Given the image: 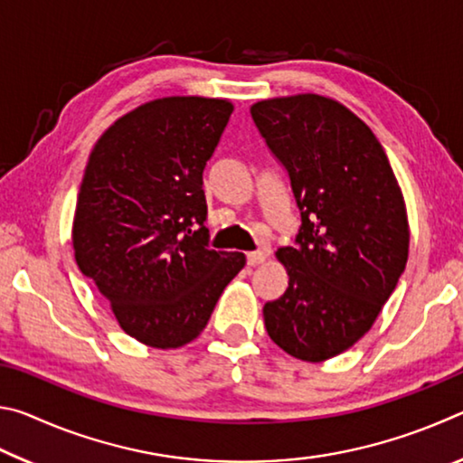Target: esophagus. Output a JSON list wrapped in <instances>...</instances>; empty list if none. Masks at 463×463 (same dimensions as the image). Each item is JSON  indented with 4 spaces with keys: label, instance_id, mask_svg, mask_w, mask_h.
Here are the masks:
<instances>
[{
    "label": "esophagus",
    "instance_id": "1",
    "mask_svg": "<svg viewBox=\"0 0 463 463\" xmlns=\"http://www.w3.org/2000/svg\"><path fill=\"white\" fill-rule=\"evenodd\" d=\"M265 250H250V253H247V265H250V268H255V265H260L265 261Z\"/></svg>",
    "mask_w": 463,
    "mask_h": 463
}]
</instances>
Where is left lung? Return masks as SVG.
<instances>
[{"instance_id":"8db88e82","label":"left lung","mask_w":463,"mask_h":463,"mask_svg":"<svg viewBox=\"0 0 463 463\" xmlns=\"http://www.w3.org/2000/svg\"><path fill=\"white\" fill-rule=\"evenodd\" d=\"M286 169L300 229L278 249L288 289L263 307L271 341L323 362L370 331L409 260V222L378 138L336 101L304 93L250 108Z\"/></svg>"}]
</instances>
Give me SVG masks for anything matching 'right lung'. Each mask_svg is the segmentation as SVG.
Segmentation results:
<instances>
[{"instance_id": "1", "label": "right lung", "mask_w": 463, "mask_h": 463, "mask_svg": "<svg viewBox=\"0 0 463 463\" xmlns=\"http://www.w3.org/2000/svg\"><path fill=\"white\" fill-rule=\"evenodd\" d=\"M231 114L226 99H155L109 127L85 169L75 261L124 333L156 349L194 341L245 265L203 226V169Z\"/></svg>"}]
</instances>
